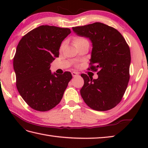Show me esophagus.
Wrapping results in <instances>:
<instances>
[{"instance_id":"34e87169","label":"esophagus","mask_w":148,"mask_h":148,"mask_svg":"<svg viewBox=\"0 0 148 148\" xmlns=\"http://www.w3.org/2000/svg\"><path fill=\"white\" fill-rule=\"evenodd\" d=\"M72 76H73V77H76L78 75V73H77V72H72Z\"/></svg>"}]
</instances>
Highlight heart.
Returning a JSON list of instances; mask_svg holds the SVG:
<instances>
[{"instance_id":"heart-1","label":"heart","mask_w":148,"mask_h":148,"mask_svg":"<svg viewBox=\"0 0 148 148\" xmlns=\"http://www.w3.org/2000/svg\"><path fill=\"white\" fill-rule=\"evenodd\" d=\"M84 40H86V39H84V37H76V38L74 39V45L76 46V45H77L78 43H80V42H81L84 41ZM63 46H64V44H62V45H61L60 48V50L62 49Z\"/></svg>"}]
</instances>
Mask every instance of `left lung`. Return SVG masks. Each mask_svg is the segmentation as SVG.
<instances>
[{
  "label": "left lung",
  "mask_w": 148,
  "mask_h": 148,
  "mask_svg": "<svg viewBox=\"0 0 148 148\" xmlns=\"http://www.w3.org/2000/svg\"><path fill=\"white\" fill-rule=\"evenodd\" d=\"M72 29L78 36L92 41V57L88 70L98 74L97 79L85 74L81 75L84 79L81 97L87 106L95 111L114 108L121 102L130 79L129 46L117 30L99 22Z\"/></svg>",
  "instance_id": "left-lung-1"
}]
</instances>
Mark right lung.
I'll use <instances>...</instances> for the list:
<instances>
[{"label":"right lung","instance_id":"obj_1","mask_svg":"<svg viewBox=\"0 0 148 148\" xmlns=\"http://www.w3.org/2000/svg\"><path fill=\"white\" fill-rule=\"evenodd\" d=\"M71 31L67 28L41 25L20 40L13 58L16 84L19 93L31 108L39 111L53 109L61 101L70 72L51 74L50 64L58 57L62 42Z\"/></svg>","mask_w":148,"mask_h":148}]
</instances>
